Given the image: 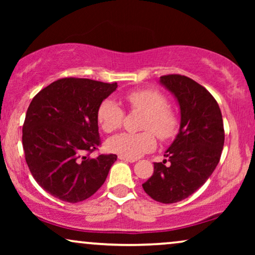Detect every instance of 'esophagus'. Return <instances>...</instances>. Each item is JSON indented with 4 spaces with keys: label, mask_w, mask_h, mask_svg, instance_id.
Instances as JSON below:
<instances>
[{
    "label": "esophagus",
    "mask_w": 255,
    "mask_h": 255,
    "mask_svg": "<svg viewBox=\"0 0 255 255\" xmlns=\"http://www.w3.org/2000/svg\"><path fill=\"white\" fill-rule=\"evenodd\" d=\"M118 159L123 160V161H127V162H134L135 161V159L127 158V156H124V155H118Z\"/></svg>",
    "instance_id": "obj_1"
}]
</instances>
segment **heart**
I'll use <instances>...</instances> for the list:
<instances>
[{"mask_svg": "<svg viewBox=\"0 0 255 255\" xmlns=\"http://www.w3.org/2000/svg\"><path fill=\"white\" fill-rule=\"evenodd\" d=\"M127 99L132 110L145 113L142 117L141 132L115 135L108 141L111 152L135 159L155 147L154 133L160 140H168L177 131V118L168 108V101L154 89H137L128 93ZM125 113L113 99L103 100L97 109V122L107 133L118 130L124 121Z\"/></svg>", "mask_w": 255, "mask_h": 255, "instance_id": "1", "label": "heart"}]
</instances>
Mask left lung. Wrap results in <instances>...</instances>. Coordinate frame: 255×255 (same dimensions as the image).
<instances>
[{"mask_svg":"<svg viewBox=\"0 0 255 255\" xmlns=\"http://www.w3.org/2000/svg\"><path fill=\"white\" fill-rule=\"evenodd\" d=\"M180 106L181 124L162 162H154L145 193L160 203H176L203 186L217 167L224 146V125L215 97L188 76H160Z\"/></svg>","mask_w":255,"mask_h":255,"instance_id":"obj_1","label":"left lung"}]
</instances>
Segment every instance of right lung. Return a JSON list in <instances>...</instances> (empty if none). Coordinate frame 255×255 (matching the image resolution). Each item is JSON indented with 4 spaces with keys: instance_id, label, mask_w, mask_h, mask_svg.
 I'll use <instances>...</instances> for the list:
<instances>
[{
    "instance_id": "obj_1",
    "label": "right lung",
    "mask_w": 255,
    "mask_h": 255,
    "mask_svg": "<svg viewBox=\"0 0 255 255\" xmlns=\"http://www.w3.org/2000/svg\"><path fill=\"white\" fill-rule=\"evenodd\" d=\"M117 82L64 78L31 101L23 124V148L33 179L59 200L78 203L100 189L116 154L90 153L101 145L97 109Z\"/></svg>"
}]
</instances>
